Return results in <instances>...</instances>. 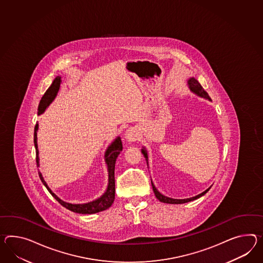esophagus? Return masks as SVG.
Instances as JSON below:
<instances>
[{
  "label": "esophagus",
  "mask_w": 263,
  "mask_h": 263,
  "mask_svg": "<svg viewBox=\"0 0 263 263\" xmlns=\"http://www.w3.org/2000/svg\"><path fill=\"white\" fill-rule=\"evenodd\" d=\"M138 135L139 134H138L136 129L129 128L128 130H126L124 137H125L126 141H128V142H134L138 139Z\"/></svg>",
  "instance_id": "34e87169"
}]
</instances>
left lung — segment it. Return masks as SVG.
<instances>
[{
  "instance_id": "left-lung-1",
  "label": "left lung",
  "mask_w": 263,
  "mask_h": 263,
  "mask_svg": "<svg viewBox=\"0 0 263 263\" xmlns=\"http://www.w3.org/2000/svg\"><path fill=\"white\" fill-rule=\"evenodd\" d=\"M187 84H188V86H189V88L192 91L193 93H195L196 95L201 97V98H204V99H207V100L211 101V98L209 97L208 93L202 88V86L200 85V84H199V82H198L195 78H190V79L187 81ZM141 153L144 156V158H145V160H146L148 165L147 151L145 150V148L143 147L141 149ZM151 183H152V187H153V191H154L156 198L159 199L160 201H161V202L170 203V204H181V203H186V202H189V201H192V200H195V199H199V198L202 197L203 195H205L206 193L208 192L212 187V185L210 186L208 189L205 190L204 192L200 193L199 195H197V196H195V197H192V198H189V199H172V198H168V197L163 196L162 194H160V193L157 190V188L155 187L154 183H153L152 180H151Z\"/></svg>"
}]
</instances>
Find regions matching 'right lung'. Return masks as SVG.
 <instances>
[{"label": "right lung", "mask_w": 263, "mask_h": 263, "mask_svg": "<svg viewBox=\"0 0 263 263\" xmlns=\"http://www.w3.org/2000/svg\"><path fill=\"white\" fill-rule=\"evenodd\" d=\"M62 83L61 77H56L53 81L51 85L49 88L45 91L44 96L42 98L41 102L39 103L38 115L43 114L45 111V109L49 106V104L54 101V99L57 96L60 85ZM39 124L37 123L35 125V130H34V144L36 148V162L37 166L39 167V150L38 143H37V131H38ZM122 150V140L120 137H118L115 141H113L108 148L105 151L104 154V159H105V163L107 165V170H108V186L106 191L104 192L102 197L99 199H95L93 201H90L88 203H84V204H72L65 202L64 200L59 199L58 197L52 192L51 189L46 184V182L44 179V177L41 172H39V177L44 183V185L47 188V190L51 194L52 196L55 199L58 200L61 204L65 207L66 209L74 212V213H79V214H95L98 212L104 211L108 209L109 207L112 205L114 199H115V163L116 160L118 156L121 153Z\"/></svg>", "instance_id": "obj_1"}]
</instances>
